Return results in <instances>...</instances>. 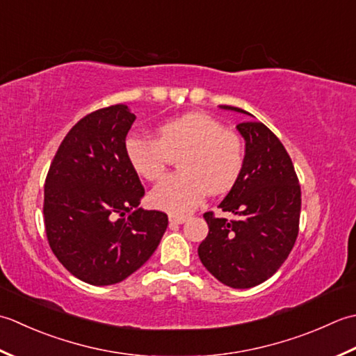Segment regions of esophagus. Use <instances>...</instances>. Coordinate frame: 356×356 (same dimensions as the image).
Instances as JSON below:
<instances>
[{
  "label": "esophagus",
  "mask_w": 356,
  "mask_h": 356,
  "mask_svg": "<svg viewBox=\"0 0 356 356\" xmlns=\"http://www.w3.org/2000/svg\"><path fill=\"white\" fill-rule=\"evenodd\" d=\"M169 221L170 224H183L187 221L186 216H178V215H170L169 216Z\"/></svg>",
  "instance_id": "1"
}]
</instances>
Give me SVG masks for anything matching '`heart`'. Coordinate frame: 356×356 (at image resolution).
Masks as SVG:
<instances>
[{
    "mask_svg": "<svg viewBox=\"0 0 356 356\" xmlns=\"http://www.w3.org/2000/svg\"><path fill=\"white\" fill-rule=\"evenodd\" d=\"M183 150L173 173L150 192L152 206L183 216L197 209L207 192L230 191L245 164L243 138L207 113L191 112L158 127V138L127 135L124 152L138 175L155 181L163 175L169 152Z\"/></svg>",
    "mask_w": 356,
    "mask_h": 356,
    "instance_id": "1",
    "label": "heart"
}]
</instances>
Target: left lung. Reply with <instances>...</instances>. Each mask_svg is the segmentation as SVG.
I'll return each instance as SVG.
<instances>
[{"label": "left lung", "instance_id": "1", "mask_svg": "<svg viewBox=\"0 0 356 356\" xmlns=\"http://www.w3.org/2000/svg\"><path fill=\"white\" fill-rule=\"evenodd\" d=\"M220 107L250 115L239 107ZM236 129L245 141L244 170L218 206L235 218L206 212L209 234L198 255L222 284L249 289L269 280L292 250L298 236L301 187L292 159L269 127L245 121Z\"/></svg>", "mask_w": 356, "mask_h": 356}]
</instances>
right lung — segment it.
I'll use <instances>...</instances> for the list:
<instances>
[{"label":"right lung","instance_id":"obj_1","mask_svg":"<svg viewBox=\"0 0 356 356\" xmlns=\"http://www.w3.org/2000/svg\"><path fill=\"white\" fill-rule=\"evenodd\" d=\"M135 115L126 104L86 115L58 147L44 184L50 249L92 286L126 280L146 263L168 229V215L144 210V187L124 152Z\"/></svg>","mask_w":356,"mask_h":356}]
</instances>
